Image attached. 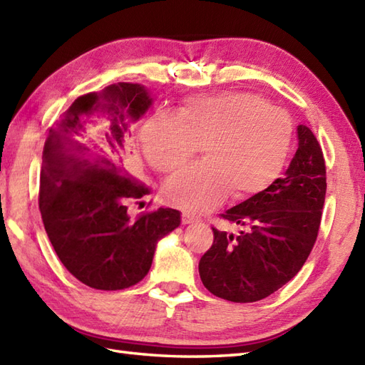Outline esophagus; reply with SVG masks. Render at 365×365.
Returning <instances> with one entry per match:
<instances>
[{
	"label": "esophagus",
	"instance_id": "obj_1",
	"mask_svg": "<svg viewBox=\"0 0 365 365\" xmlns=\"http://www.w3.org/2000/svg\"><path fill=\"white\" fill-rule=\"evenodd\" d=\"M196 221H197V217H194L192 215L186 213V211H183V213H182V224H192Z\"/></svg>",
	"mask_w": 365,
	"mask_h": 365
}]
</instances>
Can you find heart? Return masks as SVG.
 <instances>
[{"mask_svg":"<svg viewBox=\"0 0 365 365\" xmlns=\"http://www.w3.org/2000/svg\"><path fill=\"white\" fill-rule=\"evenodd\" d=\"M292 137L284 110L245 91L191 98L175 116L155 113L141 129L144 155L160 173L185 165L202 144L205 160L165 185L169 202L192 211L217 205L230 190L235 199L266 191L283 173Z\"/></svg>","mask_w":365,"mask_h":365,"instance_id":"heart-1","label":"heart"}]
</instances>
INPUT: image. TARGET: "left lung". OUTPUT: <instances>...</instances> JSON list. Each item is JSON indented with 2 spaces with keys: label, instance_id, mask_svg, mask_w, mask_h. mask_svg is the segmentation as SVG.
I'll list each match as a JSON object with an SVG mask.
<instances>
[{
  "label": "left lung",
  "instance_id": "left-lung-1",
  "mask_svg": "<svg viewBox=\"0 0 365 365\" xmlns=\"http://www.w3.org/2000/svg\"><path fill=\"white\" fill-rule=\"evenodd\" d=\"M299 149L283 177L257 196L219 215L242 227L238 235L213 228L203 253V286L235 303L269 297L297 275L317 240L327 192L324 152L309 127L299 125Z\"/></svg>",
  "mask_w": 365,
  "mask_h": 365
}]
</instances>
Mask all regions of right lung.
I'll return each mask as SVG.
<instances>
[{
	"instance_id": "obj_1",
	"label": "right lung",
	"mask_w": 365,
	"mask_h": 365,
	"mask_svg": "<svg viewBox=\"0 0 365 365\" xmlns=\"http://www.w3.org/2000/svg\"><path fill=\"white\" fill-rule=\"evenodd\" d=\"M150 98L138 83L120 82L79 96L56 124L43 148L38 208L48 238L68 272L93 289L120 291L148 275L157 241L180 225L174 208L132 219L127 202L150 192L130 175L125 118L146 112ZM99 108L110 116L103 138H88L82 114Z\"/></svg>"
}]
</instances>
